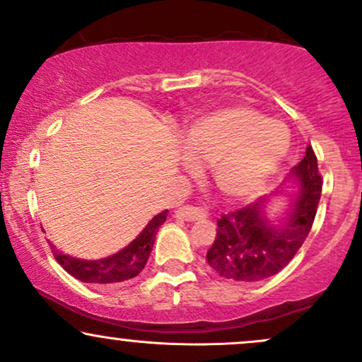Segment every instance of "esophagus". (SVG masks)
Segmentation results:
<instances>
[{
    "instance_id": "1",
    "label": "esophagus",
    "mask_w": 362,
    "mask_h": 362,
    "mask_svg": "<svg viewBox=\"0 0 362 362\" xmlns=\"http://www.w3.org/2000/svg\"><path fill=\"white\" fill-rule=\"evenodd\" d=\"M207 213L201 207L194 206H182L180 209L175 211V218L184 219V221H199V219H204Z\"/></svg>"
}]
</instances>
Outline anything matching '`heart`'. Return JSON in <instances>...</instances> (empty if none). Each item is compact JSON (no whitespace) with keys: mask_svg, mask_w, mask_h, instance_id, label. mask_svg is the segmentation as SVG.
Here are the masks:
<instances>
[{"mask_svg":"<svg viewBox=\"0 0 362 362\" xmlns=\"http://www.w3.org/2000/svg\"><path fill=\"white\" fill-rule=\"evenodd\" d=\"M180 165L195 175L211 163L216 189L231 201H245L267 185L289 149V131L276 119L243 105L207 110L182 132Z\"/></svg>","mask_w":362,"mask_h":362,"instance_id":"b5f03b06","label":"heart"}]
</instances>
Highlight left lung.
<instances>
[{
	"label": "left lung",
	"mask_w": 362,
	"mask_h": 362,
	"mask_svg": "<svg viewBox=\"0 0 362 362\" xmlns=\"http://www.w3.org/2000/svg\"><path fill=\"white\" fill-rule=\"evenodd\" d=\"M286 184L298 189L291 192L276 190L218 221L206 260L224 279H269L282 271L305 243L322 195V177L313 148H306L305 158L291 170ZM281 197H286L288 204L274 218L267 213L268 206Z\"/></svg>",
	"instance_id": "left-lung-1"
}]
</instances>
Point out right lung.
<instances>
[{"instance_id": "add662e5", "label": "right lung", "mask_w": 362, "mask_h": 362, "mask_svg": "<svg viewBox=\"0 0 362 362\" xmlns=\"http://www.w3.org/2000/svg\"><path fill=\"white\" fill-rule=\"evenodd\" d=\"M167 216L168 209L156 214L131 243L109 257L97 260L76 259V257L61 252L59 248H56V245L51 243L54 259L57 260V264H61L66 272L83 282L97 286L120 284V282L132 279L143 271L149 259V253L153 250L158 230L167 221Z\"/></svg>"}]
</instances>
